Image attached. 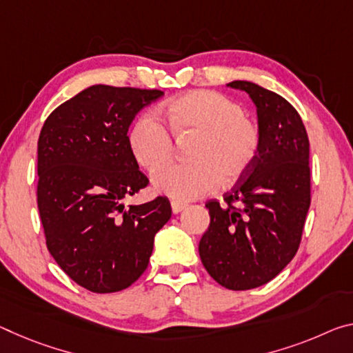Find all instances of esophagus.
<instances>
[{"mask_svg": "<svg viewBox=\"0 0 353 353\" xmlns=\"http://www.w3.org/2000/svg\"><path fill=\"white\" fill-rule=\"evenodd\" d=\"M185 207H187L185 203H181V201H171L172 214H179V212H182Z\"/></svg>", "mask_w": 353, "mask_h": 353, "instance_id": "obj_1", "label": "esophagus"}]
</instances>
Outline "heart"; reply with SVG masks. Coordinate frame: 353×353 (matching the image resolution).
Segmentation results:
<instances>
[{
  "instance_id": "b5f03b06",
  "label": "heart",
  "mask_w": 353,
  "mask_h": 353,
  "mask_svg": "<svg viewBox=\"0 0 353 353\" xmlns=\"http://www.w3.org/2000/svg\"><path fill=\"white\" fill-rule=\"evenodd\" d=\"M160 116L177 138L194 137L185 165H168L174 154L170 132L154 116L133 124L128 143L139 165L152 177L159 193L177 201H192L212 192L218 183L237 182L251 170L259 154L261 132L237 102L209 89L190 91L163 108Z\"/></svg>"
}]
</instances>
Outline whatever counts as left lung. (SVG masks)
<instances>
[{"label":"left lung","instance_id":"8db88e82","mask_svg":"<svg viewBox=\"0 0 353 353\" xmlns=\"http://www.w3.org/2000/svg\"><path fill=\"white\" fill-rule=\"evenodd\" d=\"M228 86L245 91L256 105L261 148L225 203L205 204L210 225L199 256L218 284L247 290L275 278L297 253L311 204L310 139L286 99L251 81Z\"/></svg>","mask_w":353,"mask_h":353}]
</instances>
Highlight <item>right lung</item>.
Here are the masks:
<instances>
[{
  "instance_id": "obj_1",
  "label": "right lung",
  "mask_w": 353,
  "mask_h": 353,
  "mask_svg": "<svg viewBox=\"0 0 353 353\" xmlns=\"http://www.w3.org/2000/svg\"><path fill=\"white\" fill-rule=\"evenodd\" d=\"M159 89L94 85L59 105L37 141V207L47 248L77 284L96 294L132 286L148 268L168 198L124 199L148 187L128 127Z\"/></svg>"
}]
</instances>
